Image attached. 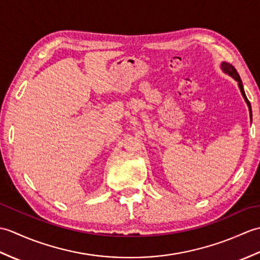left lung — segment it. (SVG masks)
<instances>
[{"label":"left lung","mask_w":260,"mask_h":260,"mask_svg":"<svg viewBox=\"0 0 260 260\" xmlns=\"http://www.w3.org/2000/svg\"><path fill=\"white\" fill-rule=\"evenodd\" d=\"M220 68H221V70L223 71L224 74L229 75V76L231 77V78H234L237 82H238V87H239V89H240L241 95H242V97H244V99H245V102H246L247 106H248V109H249V115H250V120H251V118H252L251 105H250L249 101H248V99H247V96H246L245 90H244V86H242V81H241V79H240V77H239L238 73H237V70L235 69V67H234L233 64H230V63H228V62H224V61L221 62V66H220Z\"/></svg>","instance_id":"1"}]
</instances>
